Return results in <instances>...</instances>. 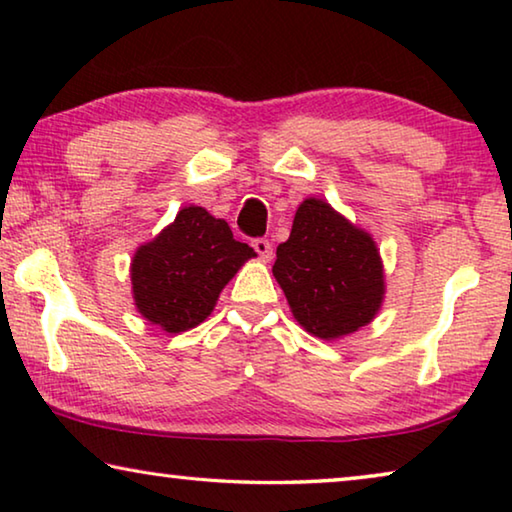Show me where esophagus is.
I'll use <instances>...</instances> for the list:
<instances>
[{
  "label": "esophagus",
  "instance_id": "obj_1",
  "mask_svg": "<svg viewBox=\"0 0 512 512\" xmlns=\"http://www.w3.org/2000/svg\"><path fill=\"white\" fill-rule=\"evenodd\" d=\"M253 248H255V253L259 255V259H262V262H271V257H273L271 241H268V239H255L253 241Z\"/></svg>",
  "mask_w": 512,
  "mask_h": 512
}]
</instances>
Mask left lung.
I'll list each match as a JSON object with an SVG mask.
<instances>
[{"instance_id":"1","label":"left lung","mask_w":512,"mask_h":512,"mask_svg":"<svg viewBox=\"0 0 512 512\" xmlns=\"http://www.w3.org/2000/svg\"><path fill=\"white\" fill-rule=\"evenodd\" d=\"M273 275L298 325L323 341L359 332L386 296L384 262L370 232L314 196L300 203L289 239L277 246Z\"/></svg>"}]
</instances>
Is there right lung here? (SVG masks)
I'll return each mask as SVG.
<instances>
[{"label":"right lung","instance_id":"obj_1","mask_svg":"<svg viewBox=\"0 0 512 512\" xmlns=\"http://www.w3.org/2000/svg\"><path fill=\"white\" fill-rule=\"evenodd\" d=\"M255 250L232 237L230 225L187 205L167 228L135 250L133 300L151 325L187 332L212 314L223 291Z\"/></svg>","mask_w":512,"mask_h":512}]
</instances>
